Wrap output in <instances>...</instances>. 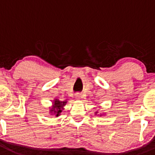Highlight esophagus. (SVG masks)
I'll return each mask as SVG.
<instances>
[{
	"instance_id": "esophagus-1",
	"label": "esophagus",
	"mask_w": 155,
	"mask_h": 155,
	"mask_svg": "<svg viewBox=\"0 0 155 155\" xmlns=\"http://www.w3.org/2000/svg\"><path fill=\"white\" fill-rule=\"evenodd\" d=\"M77 99H81V98H84V94H81V93H78V94H75Z\"/></svg>"
}]
</instances>
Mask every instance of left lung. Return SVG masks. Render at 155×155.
Instances as JSON below:
<instances>
[{
	"label": "left lung",
	"mask_w": 155,
	"mask_h": 155,
	"mask_svg": "<svg viewBox=\"0 0 155 155\" xmlns=\"http://www.w3.org/2000/svg\"><path fill=\"white\" fill-rule=\"evenodd\" d=\"M95 114H97V112H96V113H95ZM100 116H102V115H100Z\"/></svg>",
	"instance_id": "left-lung-1"
}]
</instances>
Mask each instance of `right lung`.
<instances>
[{"instance_id":"obj_1","label":"right lung","mask_w":155,"mask_h":155,"mask_svg":"<svg viewBox=\"0 0 155 155\" xmlns=\"http://www.w3.org/2000/svg\"><path fill=\"white\" fill-rule=\"evenodd\" d=\"M67 101H60L59 99H54L53 102V106L50 109V113L51 115H55L56 116H60V114L62 112V109H64V106L67 104Z\"/></svg>"}]
</instances>
